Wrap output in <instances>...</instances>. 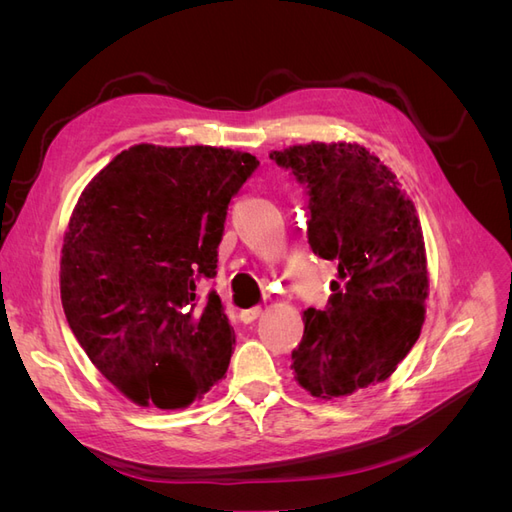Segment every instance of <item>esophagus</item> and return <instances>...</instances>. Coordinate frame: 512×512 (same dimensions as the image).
<instances>
[{
    "instance_id": "34e87169",
    "label": "esophagus",
    "mask_w": 512,
    "mask_h": 512,
    "mask_svg": "<svg viewBox=\"0 0 512 512\" xmlns=\"http://www.w3.org/2000/svg\"><path fill=\"white\" fill-rule=\"evenodd\" d=\"M260 316H262V307H252V309H243V312H241V320H243L245 324H250V322L258 320Z\"/></svg>"
}]
</instances>
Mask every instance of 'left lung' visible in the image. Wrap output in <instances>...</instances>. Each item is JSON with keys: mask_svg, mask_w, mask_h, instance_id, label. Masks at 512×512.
<instances>
[{"mask_svg": "<svg viewBox=\"0 0 512 512\" xmlns=\"http://www.w3.org/2000/svg\"><path fill=\"white\" fill-rule=\"evenodd\" d=\"M269 158L307 185L309 245L337 260L327 312H303L294 380L318 399L384 382L425 322L429 271L414 203L393 170L356 143L292 145Z\"/></svg>", "mask_w": 512, "mask_h": 512, "instance_id": "1", "label": "left lung"}]
</instances>
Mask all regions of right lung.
Returning a JSON list of instances; mask_svg holds the SVG:
<instances>
[{
	"mask_svg": "<svg viewBox=\"0 0 512 512\" xmlns=\"http://www.w3.org/2000/svg\"><path fill=\"white\" fill-rule=\"evenodd\" d=\"M258 160L226 147L121 151L76 200L61 305L100 374L136 406L188 408L228 369L235 331L196 280L218 267L226 209Z\"/></svg>",
	"mask_w": 512,
	"mask_h": 512,
	"instance_id": "1",
	"label": "right lung"
}]
</instances>
